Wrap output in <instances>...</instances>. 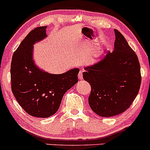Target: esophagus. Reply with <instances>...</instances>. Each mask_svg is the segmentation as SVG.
Returning <instances> with one entry per match:
<instances>
[{
    "label": "esophagus",
    "mask_w": 150,
    "mask_h": 150,
    "mask_svg": "<svg viewBox=\"0 0 150 150\" xmlns=\"http://www.w3.org/2000/svg\"><path fill=\"white\" fill-rule=\"evenodd\" d=\"M83 72L80 71V72H79V74H78V79H79V80H83Z\"/></svg>",
    "instance_id": "34e87169"
}]
</instances>
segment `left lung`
Returning a JSON list of instances; mask_svg holds the SVG:
<instances>
[{
  "instance_id": "1",
  "label": "left lung",
  "mask_w": 150,
  "mask_h": 150,
  "mask_svg": "<svg viewBox=\"0 0 150 150\" xmlns=\"http://www.w3.org/2000/svg\"><path fill=\"white\" fill-rule=\"evenodd\" d=\"M114 50L85 67L83 78L90 83L88 103L94 112L108 117L122 113L132 105L141 84L140 65L135 52L117 30Z\"/></svg>"
}]
</instances>
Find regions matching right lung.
Instances as JSON below:
<instances>
[{
  "instance_id": "right-lung-1",
  "label": "right lung",
  "mask_w": 150,
  "mask_h": 150,
  "mask_svg": "<svg viewBox=\"0 0 150 150\" xmlns=\"http://www.w3.org/2000/svg\"><path fill=\"white\" fill-rule=\"evenodd\" d=\"M47 26L31 30L13 55L11 89L21 108L28 114L46 118L58 110L62 97L78 82V68L62 74H50L37 67L33 45L47 37Z\"/></svg>"
}]
</instances>
